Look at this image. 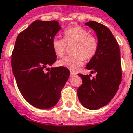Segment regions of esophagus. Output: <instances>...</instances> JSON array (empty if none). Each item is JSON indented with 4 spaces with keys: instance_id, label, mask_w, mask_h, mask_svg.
<instances>
[{
    "instance_id": "1",
    "label": "esophagus",
    "mask_w": 133,
    "mask_h": 133,
    "mask_svg": "<svg viewBox=\"0 0 133 133\" xmlns=\"http://www.w3.org/2000/svg\"><path fill=\"white\" fill-rule=\"evenodd\" d=\"M70 75H71V76H76V73H74V72L71 71V74H70Z\"/></svg>"
}]
</instances>
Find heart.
<instances>
[{"label": "heart", "mask_w": 133, "mask_h": 133, "mask_svg": "<svg viewBox=\"0 0 133 133\" xmlns=\"http://www.w3.org/2000/svg\"><path fill=\"white\" fill-rule=\"evenodd\" d=\"M64 39L54 37L51 46L55 54L62 57L64 54L66 45L71 46L73 55H66L57 62V65L76 71L84 62L92 59L97 52L98 43L95 36L89 34L87 29L81 26H74L65 30L63 32Z\"/></svg>", "instance_id": "b5f03b06"}]
</instances>
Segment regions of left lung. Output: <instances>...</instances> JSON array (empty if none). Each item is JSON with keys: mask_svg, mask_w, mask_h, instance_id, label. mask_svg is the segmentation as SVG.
Returning <instances> with one entry per match:
<instances>
[{"mask_svg": "<svg viewBox=\"0 0 133 133\" xmlns=\"http://www.w3.org/2000/svg\"><path fill=\"white\" fill-rule=\"evenodd\" d=\"M85 25L94 30L98 37L97 52L86 66L96 75L91 78V74H78L83 84L77 94L85 108L95 110L109 103L119 89L121 81L120 49L112 32L104 25L93 21Z\"/></svg>", "mask_w": 133, "mask_h": 133, "instance_id": "8db88e82", "label": "left lung"}]
</instances>
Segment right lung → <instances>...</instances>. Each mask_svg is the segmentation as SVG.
Segmentation results:
<instances>
[{
  "instance_id": "obj_1",
  "label": "right lung",
  "mask_w": 133,
  "mask_h": 133,
  "mask_svg": "<svg viewBox=\"0 0 133 133\" xmlns=\"http://www.w3.org/2000/svg\"><path fill=\"white\" fill-rule=\"evenodd\" d=\"M60 29L57 21H35L18 34L12 52V71L18 89L37 108L48 109L57 103L70 76L64 66L48 68L57 59L51 42Z\"/></svg>"
}]
</instances>
